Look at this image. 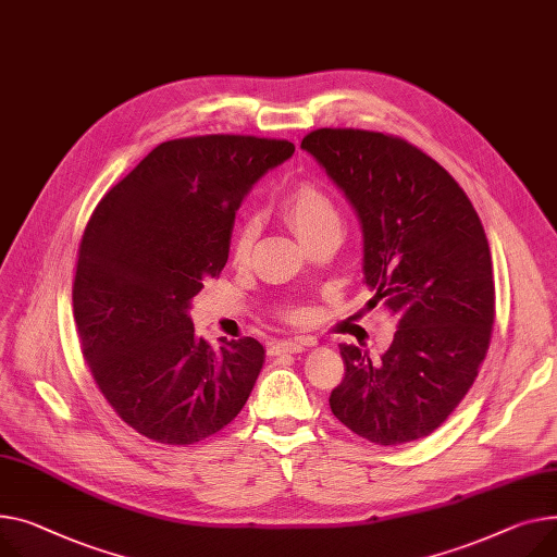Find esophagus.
<instances>
[{
  "label": "esophagus",
  "instance_id": "34e87169",
  "mask_svg": "<svg viewBox=\"0 0 557 557\" xmlns=\"http://www.w3.org/2000/svg\"><path fill=\"white\" fill-rule=\"evenodd\" d=\"M309 347V343L305 341H275L269 345V354L271 356H280V354H300Z\"/></svg>",
  "mask_w": 557,
  "mask_h": 557
}]
</instances>
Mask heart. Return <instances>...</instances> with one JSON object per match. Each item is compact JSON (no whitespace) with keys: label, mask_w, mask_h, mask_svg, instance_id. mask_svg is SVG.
<instances>
[{"label":"heart","mask_w":557,"mask_h":557,"mask_svg":"<svg viewBox=\"0 0 557 557\" xmlns=\"http://www.w3.org/2000/svg\"><path fill=\"white\" fill-rule=\"evenodd\" d=\"M282 216L286 224L298 235V239L309 246L318 237L331 231H341V212L333 201L311 183H302L290 190L282 201ZM257 226L255 221H244L237 231L233 255L237 262H246L255 244Z\"/></svg>","instance_id":"b5f03b06"}]
</instances>
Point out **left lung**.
I'll return each mask as SVG.
<instances>
[{
  "mask_svg": "<svg viewBox=\"0 0 557 557\" xmlns=\"http://www.w3.org/2000/svg\"><path fill=\"white\" fill-rule=\"evenodd\" d=\"M307 150L362 226V273L398 318L381 358L341 345L345 379L329 405L358 436L398 446L432 434L476 379L495 320L488 239L459 183L403 138L315 129Z\"/></svg>",
  "mask_w": 557,
  "mask_h": 557,
  "instance_id": "1",
  "label": "left lung"
}]
</instances>
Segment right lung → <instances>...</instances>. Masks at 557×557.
<instances>
[{
  "instance_id": "1",
  "label": "right lung",
  "mask_w": 557,
  "mask_h": 557,
  "mask_svg": "<svg viewBox=\"0 0 557 557\" xmlns=\"http://www.w3.org/2000/svg\"><path fill=\"white\" fill-rule=\"evenodd\" d=\"M293 152L288 140L233 134L168 140L96 206L73 315L98 389L138 434L190 446L246 405L264 347L219 338L212 349L188 311L228 262L244 197Z\"/></svg>"
}]
</instances>
